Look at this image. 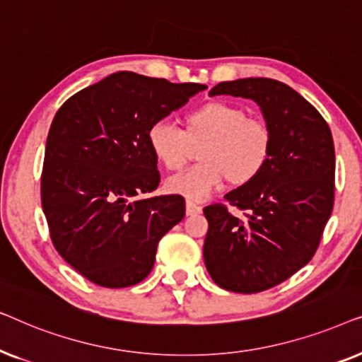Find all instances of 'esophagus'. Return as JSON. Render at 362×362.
I'll return each mask as SVG.
<instances>
[{
    "label": "esophagus",
    "instance_id": "esophagus-1",
    "mask_svg": "<svg viewBox=\"0 0 362 362\" xmlns=\"http://www.w3.org/2000/svg\"><path fill=\"white\" fill-rule=\"evenodd\" d=\"M201 212H202V207L199 204H196V202H192V201L186 202V214L187 216H196V214H201Z\"/></svg>",
    "mask_w": 362,
    "mask_h": 362
}]
</instances>
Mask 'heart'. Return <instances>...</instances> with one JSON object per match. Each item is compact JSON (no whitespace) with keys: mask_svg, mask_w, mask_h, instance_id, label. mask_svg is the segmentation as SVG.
Wrapping results in <instances>:
<instances>
[{"mask_svg":"<svg viewBox=\"0 0 362 362\" xmlns=\"http://www.w3.org/2000/svg\"><path fill=\"white\" fill-rule=\"evenodd\" d=\"M185 130L170 122L148 128V145L166 170L180 171L189 158V145H199L202 163L166 181V189L187 199H204L224 185L245 186L260 176L272 156V130L267 122L247 117L244 108L212 100L185 115Z\"/></svg>","mask_w":362,"mask_h":362,"instance_id":"heart-1","label":"heart"}]
</instances>
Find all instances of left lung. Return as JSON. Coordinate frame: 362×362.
Returning <instances> with one entry per match:
<instances>
[{
	"instance_id": "left-lung-1",
	"label": "left lung",
	"mask_w": 362,
	"mask_h": 362,
	"mask_svg": "<svg viewBox=\"0 0 362 362\" xmlns=\"http://www.w3.org/2000/svg\"><path fill=\"white\" fill-rule=\"evenodd\" d=\"M209 95L250 98L272 130L260 176L204 207V264L221 288L259 293L305 267L334 204V143L320 112L284 82L265 77L221 82Z\"/></svg>"
}]
</instances>
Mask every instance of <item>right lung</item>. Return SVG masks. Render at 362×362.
<instances>
[{
	"instance_id": "add662e5",
	"label": "right lung",
	"mask_w": 362,
	"mask_h": 362,
	"mask_svg": "<svg viewBox=\"0 0 362 362\" xmlns=\"http://www.w3.org/2000/svg\"><path fill=\"white\" fill-rule=\"evenodd\" d=\"M207 88L117 72L64 102L46 141L41 202L52 244L92 284L125 288L155 265L182 221L185 197L141 194L160 185L148 128Z\"/></svg>"
}]
</instances>
